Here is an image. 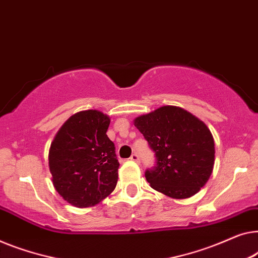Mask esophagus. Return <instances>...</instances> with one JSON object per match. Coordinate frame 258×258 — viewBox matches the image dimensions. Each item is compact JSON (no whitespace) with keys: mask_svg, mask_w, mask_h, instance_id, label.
Returning <instances> with one entry per match:
<instances>
[{"mask_svg":"<svg viewBox=\"0 0 258 258\" xmlns=\"http://www.w3.org/2000/svg\"><path fill=\"white\" fill-rule=\"evenodd\" d=\"M130 160H132V162L138 163V162H140V156H138L137 154H133L132 157H130Z\"/></svg>","mask_w":258,"mask_h":258,"instance_id":"obj_1","label":"esophagus"}]
</instances>
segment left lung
Here are the masks:
<instances>
[{
    "label": "left lung",
    "instance_id": "8db88e82",
    "mask_svg": "<svg viewBox=\"0 0 258 258\" xmlns=\"http://www.w3.org/2000/svg\"><path fill=\"white\" fill-rule=\"evenodd\" d=\"M134 124L156 155V166L145 171L151 187L173 199L199 192L214 167V138L207 125L175 106L141 115Z\"/></svg>",
    "mask_w": 258,
    "mask_h": 258
}]
</instances>
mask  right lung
<instances>
[{"label":"right lung","instance_id":"right-lung-1","mask_svg":"<svg viewBox=\"0 0 258 258\" xmlns=\"http://www.w3.org/2000/svg\"><path fill=\"white\" fill-rule=\"evenodd\" d=\"M110 118L99 110H84L67 120L52 141L48 167L62 199L85 208L114 191L120 163L107 136Z\"/></svg>","mask_w":258,"mask_h":258}]
</instances>
